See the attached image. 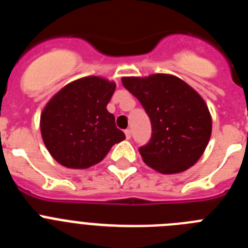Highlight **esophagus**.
<instances>
[{"mask_svg": "<svg viewBox=\"0 0 248 248\" xmlns=\"http://www.w3.org/2000/svg\"><path fill=\"white\" fill-rule=\"evenodd\" d=\"M124 133H125L126 139H130V138H131V130H130V129H126V130L124 131Z\"/></svg>", "mask_w": 248, "mask_h": 248, "instance_id": "esophagus-1", "label": "esophagus"}]
</instances>
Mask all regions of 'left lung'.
<instances>
[{
    "mask_svg": "<svg viewBox=\"0 0 248 248\" xmlns=\"http://www.w3.org/2000/svg\"><path fill=\"white\" fill-rule=\"evenodd\" d=\"M122 82L151 123L150 140L139 148L144 163L161 174H176L194 165L211 137V115L202 98L170 74L126 77Z\"/></svg>",
    "mask_w": 248,
    "mask_h": 248,
    "instance_id": "8db88e82",
    "label": "left lung"
}]
</instances>
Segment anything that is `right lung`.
Segmentation results:
<instances>
[{
	"label": "right lung",
	"instance_id": "right-lung-1",
	"mask_svg": "<svg viewBox=\"0 0 248 248\" xmlns=\"http://www.w3.org/2000/svg\"><path fill=\"white\" fill-rule=\"evenodd\" d=\"M114 91L115 83L85 77L65 85L48 102L41 115V133L48 151L61 165H95L114 144L125 139L107 110Z\"/></svg>",
	"mask_w": 248,
	"mask_h": 248
}]
</instances>
